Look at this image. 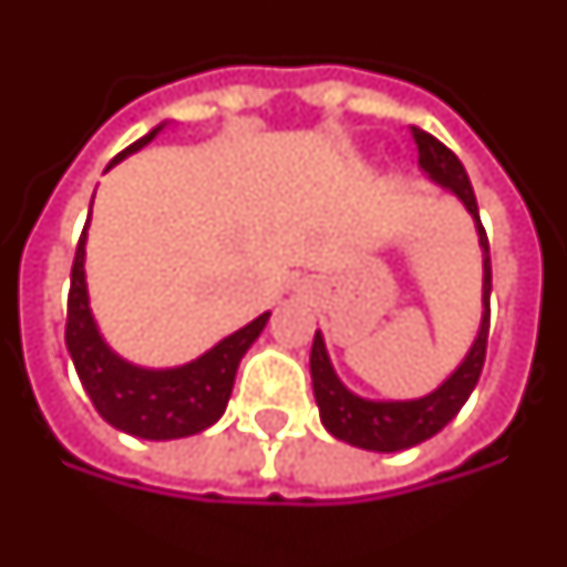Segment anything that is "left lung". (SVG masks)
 Segmentation results:
<instances>
[{
    "instance_id": "left-lung-1",
    "label": "left lung",
    "mask_w": 567,
    "mask_h": 567,
    "mask_svg": "<svg viewBox=\"0 0 567 567\" xmlns=\"http://www.w3.org/2000/svg\"><path fill=\"white\" fill-rule=\"evenodd\" d=\"M411 134H414V144H417V153H421V168L430 174V181L449 187L476 220L478 245H482V272H485L482 276V307H485V312H482L476 340L466 352V359L457 365V371L430 395L408 399V402H371V399L350 393L334 374L322 334L316 331L310 352V374L319 417H322L324 430L334 439L365 451L414 449L426 439H433L442 426H449V421H454V414L461 411L463 402L476 390L478 374H482V365H485V350H488L491 255L488 236H485V227L478 220L476 193H473V184L463 172L461 159L451 153L449 146L435 141L433 134L421 132V128H411Z\"/></svg>"
}]
</instances>
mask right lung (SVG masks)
Wrapping results in <instances>:
<instances>
[{
  "instance_id": "1",
  "label": "right lung",
  "mask_w": 567,
  "mask_h": 567,
  "mask_svg": "<svg viewBox=\"0 0 567 567\" xmlns=\"http://www.w3.org/2000/svg\"><path fill=\"white\" fill-rule=\"evenodd\" d=\"M159 128L134 141L122 150L110 168L122 162L128 153L141 150L156 137ZM85 233L82 229L70 272V297H66V350L73 355L76 374L89 393L91 405L110 426L137 439H184L208 430L227 411L236 368L243 362L248 347L260 338L270 312L257 316L229 338L215 343L212 350L181 368H141L118 359L106 347L97 331V322L89 307V285H85Z\"/></svg>"
}]
</instances>
